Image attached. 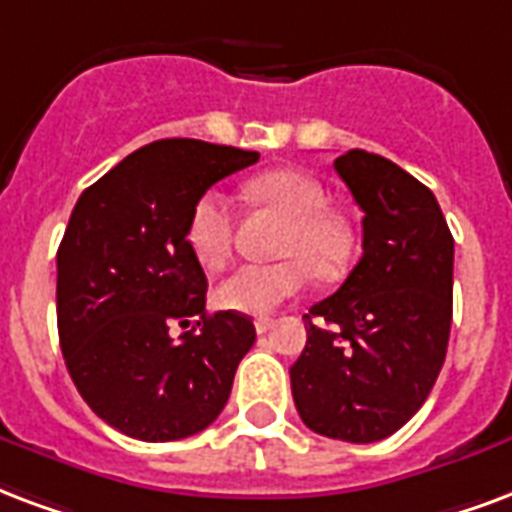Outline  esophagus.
<instances>
[{
  "label": "esophagus",
  "instance_id": "obj_1",
  "mask_svg": "<svg viewBox=\"0 0 512 512\" xmlns=\"http://www.w3.org/2000/svg\"><path fill=\"white\" fill-rule=\"evenodd\" d=\"M274 328V317H257L255 320V331L257 333H268Z\"/></svg>",
  "mask_w": 512,
  "mask_h": 512
}]
</instances>
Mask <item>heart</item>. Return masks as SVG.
<instances>
[{
	"instance_id": "heart-1",
	"label": "heart",
	"mask_w": 512,
	"mask_h": 512,
	"mask_svg": "<svg viewBox=\"0 0 512 512\" xmlns=\"http://www.w3.org/2000/svg\"><path fill=\"white\" fill-rule=\"evenodd\" d=\"M246 195L287 217L276 244V263H249L236 268L217 287V304L227 312L268 314L285 304L309 282V268L320 279H333L352 257V227L328 206L323 184L298 170H271L246 184ZM187 246L203 268L217 271L233 252L230 200L208 189L187 219Z\"/></svg>"
}]
</instances>
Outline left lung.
<instances>
[{
	"label": "left lung",
	"instance_id": "1",
	"mask_svg": "<svg viewBox=\"0 0 512 512\" xmlns=\"http://www.w3.org/2000/svg\"><path fill=\"white\" fill-rule=\"evenodd\" d=\"M333 168L363 211V255L306 314L290 385L312 431L377 442L423 407L445 363L453 236L434 192L396 162L352 149Z\"/></svg>",
	"mask_w": 512,
	"mask_h": 512
}]
</instances>
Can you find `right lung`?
I'll use <instances>...</instances> for the list:
<instances>
[{
    "instance_id": "obj_1",
    "label": "right lung",
    "mask_w": 512,
    "mask_h": 512,
    "mask_svg": "<svg viewBox=\"0 0 512 512\" xmlns=\"http://www.w3.org/2000/svg\"><path fill=\"white\" fill-rule=\"evenodd\" d=\"M257 160L206 140H154L75 203L56 252L59 344L83 401L127 437H192L225 410L255 325L206 312L187 219L211 184ZM173 327L185 328L179 340Z\"/></svg>"
}]
</instances>
